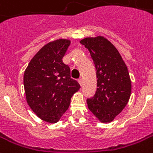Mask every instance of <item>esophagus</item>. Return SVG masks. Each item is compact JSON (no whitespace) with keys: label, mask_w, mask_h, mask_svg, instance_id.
<instances>
[{"label":"esophagus","mask_w":153,"mask_h":153,"mask_svg":"<svg viewBox=\"0 0 153 153\" xmlns=\"http://www.w3.org/2000/svg\"><path fill=\"white\" fill-rule=\"evenodd\" d=\"M78 82L79 83V85H82V79H78Z\"/></svg>","instance_id":"obj_1"}]
</instances>
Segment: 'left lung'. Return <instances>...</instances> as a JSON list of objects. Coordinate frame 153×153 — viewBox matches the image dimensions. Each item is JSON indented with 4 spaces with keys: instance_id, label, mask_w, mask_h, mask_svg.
<instances>
[{
    "instance_id": "8db88e82",
    "label": "left lung",
    "mask_w": 153,
    "mask_h": 153,
    "mask_svg": "<svg viewBox=\"0 0 153 153\" xmlns=\"http://www.w3.org/2000/svg\"><path fill=\"white\" fill-rule=\"evenodd\" d=\"M80 43L89 50L97 70V88L87 99L90 111L102 123H109L122 112L131 94L126 64L116 47L103 36L88 37Z\"/></svg>"
}]
</instances>
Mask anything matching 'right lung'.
I'll list each match as a JSON object with an SVG mask.
<instances>
[{"instance_id": "obj_1", "label": "right lung", "mask_w": 153, "mask_h": 153, "mask_svg": "<svg viewBox=\"0 0 153 153\" xmlns=\"http://www.w3.org/2000/svg\"><path fill=\"white\" fill-rule=\"evenodd\" d=\"M70 40L49 42L29 62L24 75L26 100L40 119L54 124L69 107L71 97L80 85L70 75V68L62 62Z\"/></svg>"}]
</instances>
